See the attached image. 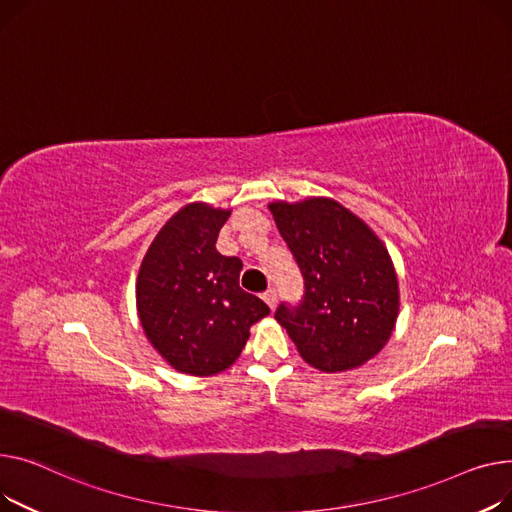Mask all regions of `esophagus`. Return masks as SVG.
<instances>
[{
    "mask_svg": "<svg viewBox=\"0 0 512 512\" xmlns=\"http://www.w3.org/2000/svg\"><path fill=\"white\" fill-rule=\"evenodd\" d=\"M262 299L268 304L270 310H275V308H277V299H279L277 289H275V287H268V289L262 293Z\"/></svg>",
    "mask_w": 512,
    "mask_h": 512,
    "instance_id": "34e87169",
    "label": "esophagus"
}]
</instances>
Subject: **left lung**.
<instances>
[{"label": "left lung", "mask_w": 512, "mask_h": 512, "mask_svg": "<svg viewBox=\"0 0 512 512\" xmlns=\"http://www.w3.org/2000/svg\"><path fill=\"white\" fill-rule=\"evenodd\" d=\"M268 208L304 279L302 299L281 302L275 318L310 366L343 372L366 364L399 314L397 275L382 242L335 200Z\"/></svg>", "instance_id": "1"}]
</instances>
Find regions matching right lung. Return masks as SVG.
Here are the masks:
<instances>
[{"mask_svg":"<svg viewBox=\"0 0 512 512\" xmlns=\"http://www.w3.org/2000/svg\"><path fill=\"white\" fill-rule=\"evenodd\" d=\"M229 210L188 204L148 248L136 285L144 333L167 362L192 376L227 370L242 353L250 326L270 314L239 287L242 260L217 252Z\"/></svg>","mask_w":512,"mask_h":512,"instance_id":"obj_1","label":"right lung"}]
</instances>
